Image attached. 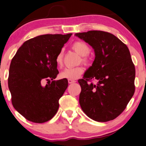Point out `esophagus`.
Wrapping results in <instances>:
<instances>
[{"label": "esophagus", "mask_w": 146, "mask_h": 146, "mask_svg": "<svg viewBox=\"0 0 146 146\" xmlns=\"http://www.w3.org/2000/svg\"><path fill=\"white\" fill-rule=\"evenodd\" d=\"M68 82H69V84H73V83H75L76 82H75V80H72V79H68Z\"/></svg>", "instance_id": "1"}]
</instances>
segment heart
<instances>
[{"instance_id": "obj_1", "label": "heart", "mask_w": 146, "mask_h": 146, "mask_svg": "<svg viewBox=\"0 0 146 146\" xmlns=\"http://www.w3.org/2000/svg\"><path fill=\"white\" fill-rule=\"evenodd\" d=\"M72 48L76 52L77 54L82 56L80 61H82L84 64L89 63V58H88V55L90 54L91 48L89 46L84 42L82 41H76L72 44ZM63 57L64 52L62 50L57 53L56 58H55V62L57 65L59 67H61L63 63ZM84 72V68L82 66H77L75 67H67L65 68L61 73H60V77L62 79H76L79 78Z\"/></svg>"}]
</instances>
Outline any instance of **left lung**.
<instances>
[{
  "instance_id": "1",
  "label": "left lung",
  "mask_w": 146,
  "mask_h": 146,
  "mask_svg": "<svg viewBox=\"0 0 146 146\" xmlns=\"http://www.w3.org/2000/svg\"><path fill=\"white\" fill-rule=\"evenodd\" d=\"M75 36L89 44L95 52L92 65L78 80L82 88L81 108L94 121L107 122L116 119L135 92V69L129 50L113 34L103 31H88Z\"/></svg>"
}]
</instances>
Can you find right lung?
I'll list each match as a JSON object with an SVG mask.
<instances>
[{
	"mask_svg": "<svg viewBox=\"0 0 146 146\" xmlns=\"http://www.w3.org/2000/svg\"><path fill=\"white\" fill-rule=\"evenodd\" d=\"M71 35L35 37L24 42L12 58L8 78L12 104L29 121L45 123L57 112L68 81L53 80L58 74L55 58ZM44 80L52 82L43 86Z\"/></svg>",
	"mask_w": 146,
	"mask_h": 146,
	"instance_id": "add662e5",
	"label": "right lung"
}]
</instances>
